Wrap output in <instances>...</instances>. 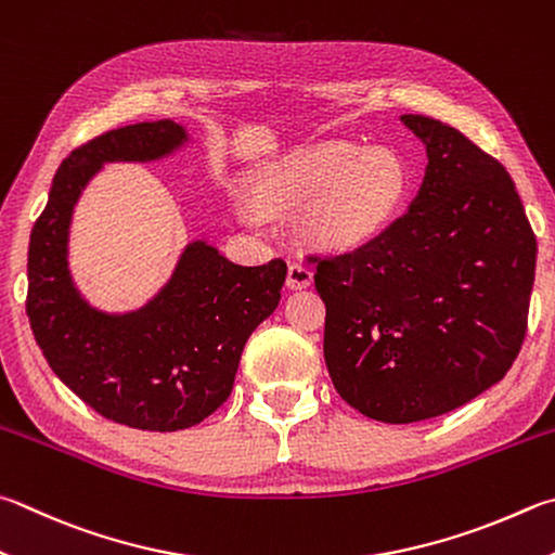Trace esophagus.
Returning <instances> with one entry per match:
<instances>
[{
    "mask_svg": "<svg viewBox=\"0 0 555 555\" xmlns=\"http://www.w3.org/2000/svg\"><path fill=\"white\" fill-rule=\"evenodd\" d=\"M310 284H312V271L304 264V261H291L286 286L298 291V288H308Z\"/></svg>",
    "mask_w": 555,
    "mask_h": 555,
    "instance_id": "esophagus-1",
    "label": "esophagus"
}]
</instances>
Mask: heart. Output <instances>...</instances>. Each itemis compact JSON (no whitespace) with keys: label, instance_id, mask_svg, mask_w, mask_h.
I'll return each instance as SVG.
<instances>
[{"label":"heart","instance_id":"1","mask_svg":"<svg viewBox=\"0 0 555 555\" xmlns=\"http://www.w3.org/2000/svg\"><path fill=\"white\" fill-rule=\"evenodd\" d=\"M408 194L402 159L388 147L357 150L325 143L269 167L251 186L261 214L294 208L311 198L300 225L327 247H351L380 235Z\"/></svg>","mask_w":555,"mask_h":555}]
</instances>
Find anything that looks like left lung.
Returning <instances> with one entry per match:
<instances>
[{"label": "left lung", "mask_w": 555, "mask_h": 555, "mask_svg": "<svg viewBox=\"0 0 555 555\" xmlns=\"http://www.w3.org/2000/svg\"><path fill=\"white\" fill-rule=\"evenodd\" d=\"M408 214L345 255L310 257L341 400L390 425L439 417L505 378L527 335L537 237L515 181L441 120Z\"/></svg>", "instance_id": "left-lung-1"}]
</instances>
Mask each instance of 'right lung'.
I'll return each mask as SVG.
<instances>
[{
    "instance_id": "1",
    "label": "right lung",
    "mask_w": 555,
    "mask_h": 555,
    "mask_svg": "<svg viewBox=\"0 0 555 555\" xmlns=\"http://www.w3.org/2000/svg\"><path fill=\"white\" fill-rule=\"evenodd\" d=\"M189 140L175 120L108 130L69 153L28 245L26 312L50 369L118 425L177 431L198 425L233 390L251 332L276 310L286 261L240 267L196 240L143 308L114 315L87 304L67 269L75 204L106 163H150Z\"/></svg>"
}]
</instances>
